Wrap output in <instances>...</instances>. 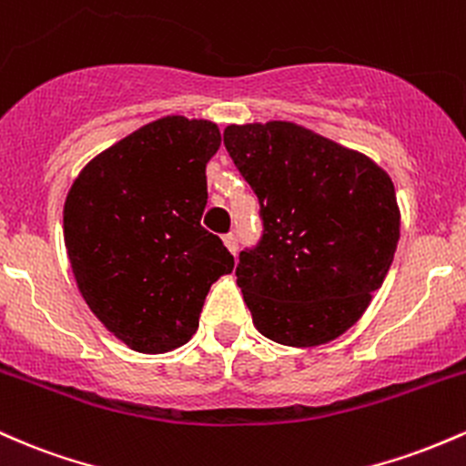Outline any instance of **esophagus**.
Returning <instances> with one entry per match:
<instances>
[{
    "label": "esophagus",
    "mask_w": 466,
    "mask_h": 466,
    "mask_svg": "<svg viewBox=\"0 0 466 466\" xmlns=\"http://www.w3.org/2000/svg\"><path fill=\"white\" fill-rule=\"evenodd\" d=\"M224 247H227L228 250H231V253L235 255V253H238V238H235V235L233 233H228V235H224Z\"/></svg>",
    "instance_id": "obj_1"
}]
</instances>
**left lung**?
Wrapping results in <instances>:
<instances>
[{
    "instance_id": "1",
    "label": "left lung",
    "mask_w": 466,
    "mask_h": 466,
    "mask_svg": "<svg viewBox=\"0 0 466 466\" xmlns=\"http://www.w3.org/2000/svg\"><path fill=\"white\" fill-rule=\"evenodd\" d=\"M224 147L259 200L261 231L235 266L255 328L315 348L359 321L399 244L390 176L295 123L228 125Z\"/></svg>"
}]
</instances>
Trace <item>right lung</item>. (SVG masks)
Returning <instances> with one entry per match:
<instances>
[{
	"instance_id": "1",
	"label": "right lung",
	"mask_w": 466,
	"mask_h": 466,
	"mask_svg": "<svg viewBox=\"0 0 466 466\" xmlns=\"http://www.w3.org/2000/svg\"><path fill=\"white\" fill-rule=\"evenodd\" d=\"M219 140L211 120H154L83 167L66 198L78 290L136 352L185 346L211 284L233 270V255L200 224Z\"/></svg>"
}]
</instances>
